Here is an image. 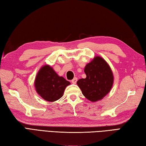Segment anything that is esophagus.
<instances>
[{
    "mask_svg": "<svg viewBox=\"0 0 146 146\" xmlns=\"http://www.w3.org/2000/svg\"><path fill=\"white\" fill-rule=\"evenodd\" d=\"M77 81H78V78H74L72 80L71 82L73 84H76V83H77Z\"/></svg>",
    "mask_w": 146,
    "mask_h": 146,
    "instance_id": "esophagus-1",
    "label": "esophagus"
}]
</instances>
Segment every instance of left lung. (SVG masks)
I'll list each match as a JSON object with an SVG mask.
<instances>
[{
	"label": "left lung",
	"instance_id": "obj_1",
	"mask_svg": "<svg viewBox=\"0 0 146 146\" xmlns=\"http://www.w3.org/2000/svg\"><path fill=\"white\" fill-rule=\"evenodd\" d=\"M84 71L86 78L77 82L83 96L92 102L103 99L113 84V74L108 63L101 56H95L86 64Z\"/></svg>",
	"mask_w": 146,
	"mask_h": 146
}]
</instances>
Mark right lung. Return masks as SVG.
<instances>
[{
	"mask_svg": "<svg viewBox=\"0 0 146 146\" xmlns=\"http://www.w3.org/2000/svg\"><path fill=\"white\" fill-rule=\"evenodd\" d=\"M70 83L45 65L38 70L35 80V87L38 95L48 102H54L63 96L66 87Z\"/></svg>",
	"mask_w": 146,
	"mask_h": 146,
	"instance_id": "add662e5",
	"label": "right lung"
}]
</instances>
